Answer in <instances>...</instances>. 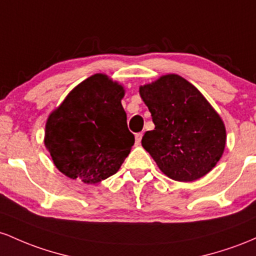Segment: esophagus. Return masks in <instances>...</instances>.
I'll list each match as a JSON object with an SVG mask.
<instances>
[{
	"label": "esophagus",
	"instance_id": "obj_1",
	"mask_svg": "<svg viewBox=\"0 0 256 256\" xmlns=\"http://www.w3.org/2000/svg\"><path fill=\"white\" fill-rule=\"evenodd\" d=\"M142 133L136 134V145H140V142H142Z\"/></svg>",
	"mask_w": 256,
	"mask_h": 256
}]
</instances>
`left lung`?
Instances as JSON below:
<instances>
[{"label":"left lung","instance_id":"left-lung-1","mask_svg":"<svg viewBox=\"0 0 256 256\" xmlns=\"http://www.w3.org/2000/svg\"><path fill=\"white\" fill-rule=\"evenodd\" d=\"M154 130L142 145L158 168L176 182L204 176L222 156L226 130L220 116L194 86L178 74L140 87Z\"/></svg>","mask_w":256,"mask_h":256}]
</instances>
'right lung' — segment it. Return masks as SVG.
<instances>
[{"instance_id": "add662e5", "label": "right lung", "mask_w": 256, "mask_h": 256, "mask_svg": "<svg viewBox=\"0 0 256 256\" xmlns=\"http://www.w3.org/2000/svg\"><path fill=\"white\" fill-rule=\"evenodd\" d=\"M123 96L122 86L96 74L50 114L44 144L62 174L96 184L117 173L136 140L120 104Z\"/></svg>"}]
</instances>
